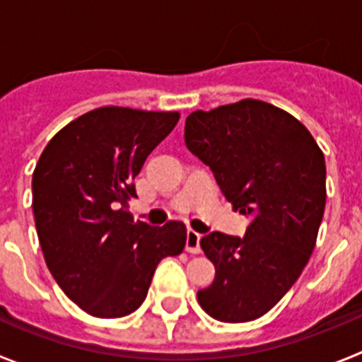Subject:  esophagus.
I'll list each match as a JSON object with an SVG mask.
<instances>
[{
  "label": "esophagus",
  "mask_w": 362,
  "mask_h": 362,
  "mask_svg": "<svg viewBox=\"0 0 362 362\" xmlns=\"http://www.w3.org/2000/svg\"><path fill=\"white\" fill-rule=\"evenodd\" d=\"M201 235L196 232V230L188 228L187 232V245H185V248H187L188 254H199L201 252Z\"/></svg>",
  "instance_id": "obj_1"
}]
</instances>
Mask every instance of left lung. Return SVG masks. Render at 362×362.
Returning a JSON list of instances; mask_svg holds the SVG:
<instances>
[{
  "instance_id": "obj_1",
  "label": "left lung",
  "mask_w": 362,
  "mask_h": 362,
  "mask_svg": "<svg viewBox=\"0 0 362 362\" xmlns=\"http://www.w3.org/2000/svg\"><path fill=\"white\" fill-rule=\"evenodd\" d=\"M185 143L232 209L252 217L245 238L201 239L216 279L197 300L217 321H254L292 288L312 255L326 204L322 150L292 114L259 99L192 112Z\"/></svg>"
}]
</instances>
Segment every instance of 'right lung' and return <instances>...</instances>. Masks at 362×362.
<instances>
[{"label": "right lung", "mask_w": 362, "mask_h": 362, "mask_svg": "<svg viewBox=\"0 0 362 362\" xmlns=\"http://www.w3.org/2000/svg\"><path fill=\"white\" fill-rule=\"evenodd\" d=\"M179 112L101 107L70 121L32 174V210L50 274L70 300L101 319L141 306L163 257L187 243L181 221L148 226L127 210L134 179Z\"/></svg>", "instance_id": "obj_1"}]
</instances>
